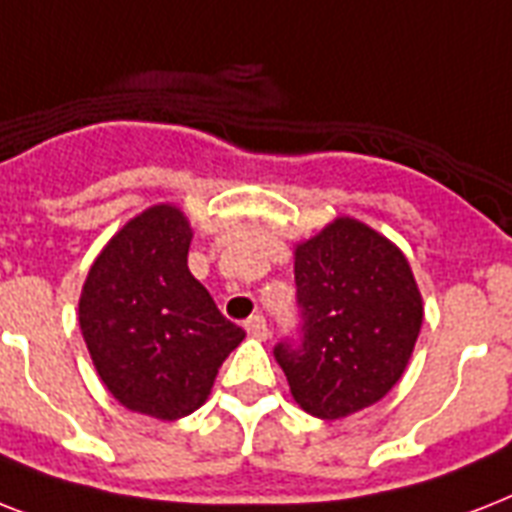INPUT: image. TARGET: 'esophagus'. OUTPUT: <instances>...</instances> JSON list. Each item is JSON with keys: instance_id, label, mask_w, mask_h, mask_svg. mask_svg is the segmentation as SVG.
I'll return each mask as SVG.
<instances>
[{"instance_id": "34e87169", "label": "esophagus", "mask_w": 512, "mask_h": 512, "mask_svg": "<svg viewBox=\"0 0 512 512\" xmlns=\"http://www.w3.org/2000/svg\"><path fill=\"white\" fill-rule=\"evenodd\" d=\"M244 329H247L249 335L252 337H268V324H265V319L260 316V313H255V316H249L247 321H244Z\"/></svg>"}]
</instances>
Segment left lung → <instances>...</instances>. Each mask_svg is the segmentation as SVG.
<instances>
[{
  "label": "left lung",
  "mask_w": 512,
  "mask_h": 512,
  "mask_svg": "<svg viewBox=\"0 0 512 512\" xmlns=\"http://www.w3.org/2000/svg\"><path fill=\"white\" fill-rule=\"evenodd\" d=\"M300 324L273 356L305 412L340 420L404 374L422 327L420 289L385 236L340 217L295 252Z\"/></svg>",
  "instance_id": "1"
}]
</instances>
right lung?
<instances>
[{"label":"right lung","mask_w":512,"mask_h":512,"mask_svg":"<svg viewBox=\"0 0 512 512\" xmlns=\"http://www.w3.org/2000/svg\"><path fill=\"white\" fill-rule=\"evenodd\" d=\"M191 228L170 204L116 233L84 281L79 324L100 380L119 404L177 420L207 401L244 329L188 271Z\"/></svg>","instance_id":"obj_1"}]
</instances>
